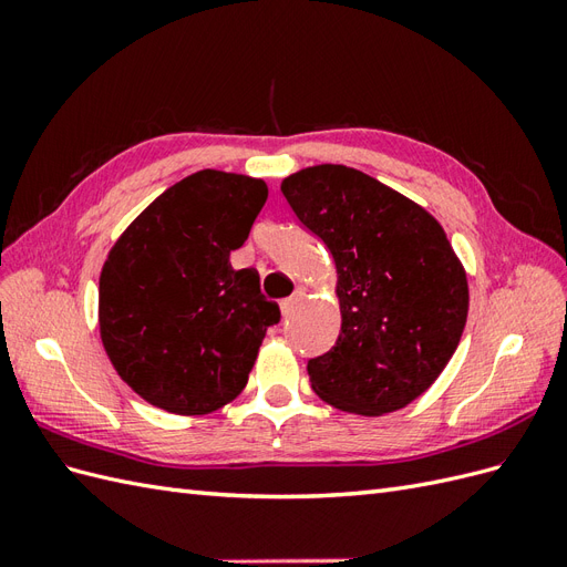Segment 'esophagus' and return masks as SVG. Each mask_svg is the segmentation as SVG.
Segmentation results:
<instances>
[{"label": "esophagus", "instance_id": "obj_1", "mask_svg": "<svg viewBox=\"0 0 567 567\" xmlns=\"http://www.w3.org/2000/svg\"><path fill=\"white\" fill-rule=\"evenodd\" d=\"M300 296H302V293H296V296H290V298H286V300L281 302V315H284V317L293 315V310H296L298 302H300Z\"/></svg>", "mask_w": 567, "mask_h": 567}]
</instances>
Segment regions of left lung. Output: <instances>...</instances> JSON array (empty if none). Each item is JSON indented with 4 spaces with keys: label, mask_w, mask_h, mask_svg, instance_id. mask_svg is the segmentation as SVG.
Wrapping results in <instances>:
<instances>
[{
    "label": "left lung",
    "mask_w": 567,
    "mask_h": 567,
    "mask_svg": "<svg viewBox=\"0 0 567 567\" xmlns=\"http://www.w3.org/2000/svg\"><path fill=\"white\" fill-rule=\"evenodd\" d=\"M336 262L340 336L307 362L312 390L348 414L383 416L431 388L468 317L466 269L440 221L354 167L315 165L281 182Z\"/></svg>",
    "instance_id": "8db88e82"
}]
</instances>
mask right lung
<instances>
[{"label":"right lung","mask_w":567,"mask_h":567,"mask_svg":"<svg viewBox=\"0 0 567 567\" xmlns=\"http://www.w3.org/2000/svg\"><path fill=\"white\" fill-rule=\"evenodd\" d=\"M267 184L200 169L169 186L111 248L99 279V329L111 364L140 398L198 416L229 404L277 302L255 269H234Z\"/></svg>","instance_id":"1"}]
</instances>
